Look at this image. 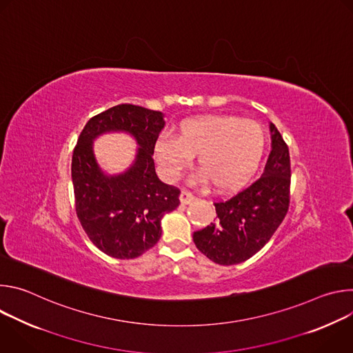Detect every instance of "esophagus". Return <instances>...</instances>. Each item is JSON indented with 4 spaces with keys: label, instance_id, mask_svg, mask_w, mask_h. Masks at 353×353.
<instances>
[{
    "label": "esophagus",
    "instance_id": "34e87169",
    "mask_svg": "<svg viewBox=\"0 0 353 353\" xmlns=\"http://www.w3.org/2000/svg\"><path fill=\"white\" fill-rule=\"evenodd\" d=\"M194 198H195V196H194L190 191H187V190H181V192H180V203H181V204L187 205V204L192 203Z\"/></svg>",
    "mask_w": 353,
    "mask_h": 353
}]
</instances>
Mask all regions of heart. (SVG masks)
I'll return each instance as SVG.
<instances>
[{
    "label": "heart",
    "instance_id": "obj_1",
    "mask_svg": "<svg viewBox=\"0 0 353 353\" xmlns=\"http://www.w3.org/2000/svg\"><path fill=\"white\" fill-rule=\"evenodd\" d=\"M265 142V131L254 120L208 114L180 121L176 137L159 135L154 143V155L168 181H174L196 155L203 179L219 191H230L254 174Z\"/></svg>",
    "mask_w": 353,
    "mask_h": 353
}]
</instances>
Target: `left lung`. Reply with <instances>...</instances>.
I'll list each match as a JSON object with an SVG mask.
<instances>
[{
	"label": "left lung",
	"mask_w": 353,
	"mask_h": 353,
	"mask_svg": "<svg viewBox=\"0 0 353 353\" xmlns=\"http://www.w3.org/2000/svg\"><path fill=\"white\" fill-rule=\"evenodd\" d=\"M271 152L260 179L226 201L215 203V223L194 232L196 248L221 265L240 264L268 243L289 208L290 158L276 127L270 123Z\"/></svg>",
	"instance_id": "8db88e82"
}]
</instances>
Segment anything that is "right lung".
<instances>
[{
    "label": "right lung",
    "mask_w": 353,
    "mask_h": 353,
    "mask_svg": "<svg viewBox=\"0 0 353 353\" xmlns=\"http://www.w3.org/2000/svg\"><path fill=\"white\" fill-rule=\"evenodd\" d=\"M163 113L119 105L92 117L72 154V184L78 219L90 241L105 254L130 260L161 239V221L174 211L180 190L165 184L155 172L154 143L165 127ZM131 134L139 148L130 168L109 175L97 163L92 141L103 133Z\"/></svg>",
    "instance_id": "obj_1"
}]
</instances>
